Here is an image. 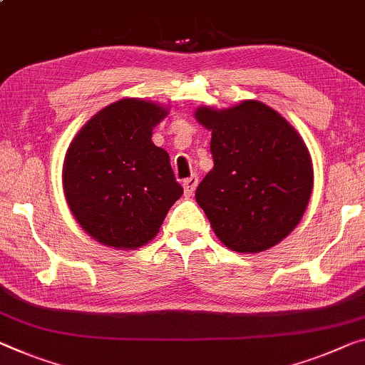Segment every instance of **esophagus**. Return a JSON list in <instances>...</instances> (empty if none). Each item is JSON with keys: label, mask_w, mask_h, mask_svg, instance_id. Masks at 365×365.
<instances>
[{"label": "esophagus", "mask_w": 365, "mask_h": 365, "mask_svg": "<svg viewBox=\"0 0 365 365\" xmlns=\"http://www.w3.org/2000/svg\"><path fill=\"white\" fill-rule=\"evenodd\" d=\"M197 184H199V178H197V176H190V178H187V179H184V182H182L184 194H186V195H192L195 187H197Z\"/></svg>", "instance_id": "esophagus-1"}]
</instances>
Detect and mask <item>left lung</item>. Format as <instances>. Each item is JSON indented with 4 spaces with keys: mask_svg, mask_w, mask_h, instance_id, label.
Here are the masks:
<instances>
[{
    "mask_svg": "<svg viewBox=\"0 0 365 365\" xmlns=\"http://www.w3.org/2000/svg\"><path fill=\"white\" fill-rule=\"evenodd\" d=\"M212 130L214 170L195 200L222 243L238 253H259L297 227L313 187L310 153L295 128L259 101L232 109L199 108Z\"/></svg>",
    "mask_w": 365,
    "mask_h": 365,
    "instance_id": "1",
    "label": "left lung"
}]
</instances>
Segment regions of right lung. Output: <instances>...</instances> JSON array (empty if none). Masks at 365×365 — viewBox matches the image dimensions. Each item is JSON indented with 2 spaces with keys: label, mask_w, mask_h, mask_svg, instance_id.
Wrapping results in <instances>:
<instances>
[{
  "label": "right lung",
  "mask_w": 365,
  "mask_h": 365,
  "mask_svg": "<svg viewBox=\"0 0 365 365\" xmlns=\"http://www.w3.org/2000/svg\"><path fill=\"white\" fill-rule=\"evenodd\" d=\"M166 114L148 101L120 99L99 110L66 151V202L99 243L140 248L182 195L170 155L151 142V130Z\"/></svg>",
  "instance_id": "1"
}]
</instances>
